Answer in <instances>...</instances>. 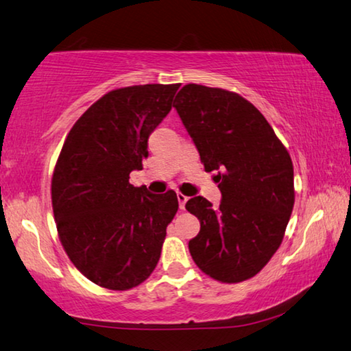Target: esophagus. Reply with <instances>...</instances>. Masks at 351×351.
<instances>
[{
  "instance_id": "34e87169",
  "label": "esophagus",
  "mask_w": 351,
  "mask_h": 351,
  "mask_svg": "<svg viewBox=\"0 0 351 351\" xmlns=\"http://www.w3.org/2000/svg\"><path fill=\"white\" fill-rule=\"evenodd\" d=\"M176 197H178V203H180V208L181 209H184L186 208V203H187V197L184 195V193H181V192H178L176 193Z\"/></svg>"
}]
</instances>
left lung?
<instances>
[{"mask_svg": "<svg viewBox=\"0 0 351 351\" xmlns=\"http://www.w3.org/2000/svg\"><path fill=\"white\" fill-rule=\"evenodd\" d=\"M176 108L206 171L217 170L221 203H186L199 232L189 242L198 269L217 281L241 282L264 269L280 248L295 189L291 154L254 106L236 92L186 84Z\"/></svg>", "mask_w": 351, "mask_h": 351, "instance_id": "8db88e82", "label": "left lung"}]
</instances>
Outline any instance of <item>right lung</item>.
Segmentation results:
<instances>
[{"instance_id": "right-lung-1", "label": "right lung", "mask_w": 351, "mask_h": 351, "mask_svg": "<svg viewBox=\"0 0 351 351\" xmlns=\"http://www.w3.org/2000/svg\"><path fill=\"white\" fill-rule=\"evenodd\" d=\"M180 86L108 92L77 119L56 162L51 203L59 241L87 280L110 291H128L153 274L178 213L173 191L154 195L132 186L130 173L142 170L148 137Z\"/></svg>"}]
</instances>
